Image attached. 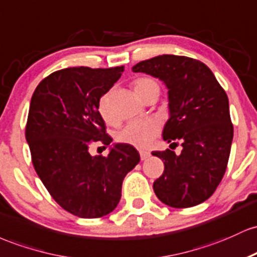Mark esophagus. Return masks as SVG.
<instances>
[{
    "mask_svg": "<svg viewBox=\"0 0 257 257\" xmlns=\"http://www.w3.org/2000/svg\"><path fill=\"white\" fill-rule=\"evenodd\" d=\"M140 155H141V159L142 160H146V159H148L149 157H151V153L149 152H140Z\"/></svg>",
    "mask_w": 257,
    "mask_h": 257,
    "instance_id": "1",
    "label": "esophagus"
}]
</instances>
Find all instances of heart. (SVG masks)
<instances>
[{
    "label": "heart",
    "instance_id": "heart-1",
    "mask_svg": "<svg viewBox=\"0 0 257 257\" xmlns=\"http://www.w3.org/2000/svg\"><path fill=\"white\" fill-rule=\"evenodd\" d=\"M135 92L141 99H144L153 92L159 93V82L153 77H140L134 82ZM98 113L102 119L108 123H114L115 119L109 106V98L106 94L99 98L98 102ZM159 125L152 120H135L128 122L125 127L117 132L116 141L119 143L127 144L138 149H146L151 147L153 141L159 135Z\"/></svg>",
    "mask_w": 257,
    "mask_h": 257
}]
</instances>
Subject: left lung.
Returning <instances> with one entry per match:
<instances>
[{"instance_id":"1","label":"left lung","mask_w":257,"mask_h":257,"mask_svg":"<svg viewBox=\"0 0 257 257\" xmlns=\"http://www.w3.org/2000/svg\"><path fill=\"white\" fill-rule=\"evenodd\" d=\"M135 73L158 77L169 90L170 119L164 141L182 143V152H153L164 161L163 175L153 184L166 205L184 209L214 194L226 172L233 125L228 97L215 75L200 60L163 54L140 62ZM174 143L172 144V142Z\"/></svg>"}]
</instances>
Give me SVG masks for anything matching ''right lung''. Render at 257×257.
I'll return each instance as SVG.
<instances>
[{
	"label": "right lung",
	"instance_id": "1",
	"mask_svg": "<svg viewBox=\"0 0 257 257\" xmlns=\"http://www.w3.org/2000/svg\"><path fill=\"white\" fill-rule=\"evenodd\" d=\"M123 66L54 71L31 97L25 137L31 160L51 197L77 217L97 218L119 204L122 181L141 158L132 146L114 144L108 157H92V143L109 146L99 98L120 79Z\"/></svg>",
	"mask_w": 257,
	"mask_h": 257
}]
</instances>
